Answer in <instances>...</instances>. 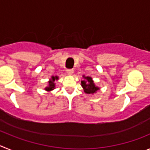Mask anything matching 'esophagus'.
<instances>
[{
  "mask_svg": "<svg viewBox=\"0 0 150 150\" xmlns=\"http://www.w3.org/2000/svg\"><path fill=\"white\" fill-rule=\"evenodd\" d=\"M73 73H74V70L73 69H68V70H67V74L68 75H72Z\"/></svg>",
  "mask_w": 150,
  "mask_h": 150,
  "instance_id": "1",
  "label": "esophagus"
}]
</instances>
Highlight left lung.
I'll use <instances>...</instances> for the list:
<instances>
[{"mask_svg":"<svg viewBox=\"0 0 150 150\" xmlns=\"http://www.w3.org/2000/svg\"><path fill=\"white\" fill-rule=\"evenodd\" d=\"M83 80L81 81V86L83 87L84 92L89 95H94L96 93L97 91L99 90V87L97 86L94 83V80L91 76H86L85 75L83 76Z\"/></svg>","mask_w":150,"mask_h":150,"instance_id":"8db88e82","label":"left lung"}]
</instances>
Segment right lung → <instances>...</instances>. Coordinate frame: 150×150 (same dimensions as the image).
Wrapping results in <instances>:
<instances>
[{
    "mask_svg": "<svg viewBox=\"0 0 150 150\" xmlns=\"http://www.w3.org/2000/svg\"><path fill=\"white\" fill-rule=\"evenodd\" d=\"M55 80H59V76H52L51 78L50 79V80L48 81V85H47V86L45 88V90L46 91H52L53 89L55 88Z\"/></svg>",
    "mask_w": 150,
    "mask_h": 150,
    "instance_id": "add662e5",
    "label": "right lung"
}]
</instances>
